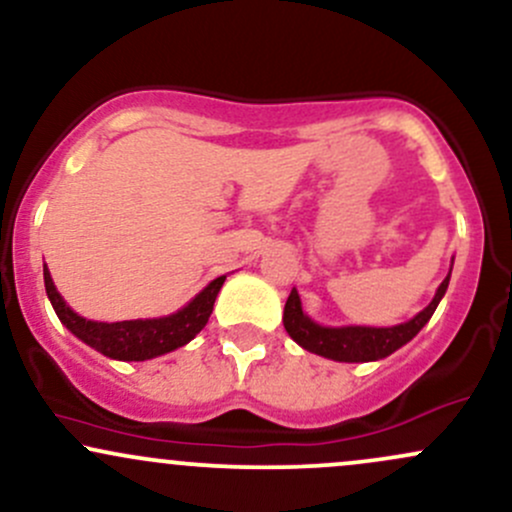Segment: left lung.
<instances>
[{"mask_svg": "<svg viewBox=\"0 0 512 512\" xmlns=\"http://www.w3.org/2000/svg\"><path fill=\"white\" fill-rule=\"evenodd\" d=\"M452 274V269H449ZM449 274L445 282L437 286V294L418 316L406 320L393 328H367V325H345V328H325L318 325L303 313L299 291L291 289L289 299L284 306V328L291 335V340L299 342L303 350L313 352V355L335 359V362H374V359H384L393 355L398 347L411 342L415 335L423 330L435 313L437 303L445 296L449 286Z\"/></svg>", "mask_w": 512, "mask_h": 512, "instance_id": "left-lung-1", "label": "left lung"}]
</instances>
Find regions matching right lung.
Masks as SVG:
<instances>
[{
	"label": "right lung",
	"instance_id": "1",
	"mask_svg": "<svg viewBox=\"0 0 512 512\" xmlns=\"http://www.w3.org/2000/svg\"><path fill=\"white\" fill-rule=\"evenodd\" d=\"M43 282H46V294L50 303H53L55 313H58L60 323H63L75 338L87 342L89 347H94L101 355L111 359H121V362H143V359L167 355V352L187 345L189 340H194L196 335L204 330V325L209 323V316L213 311V301H216L226 277L213 279V282L206 286L204 291H199L182 311L172 313V316L121 320V323H99V320H87L77 316V313L67 306L63 296L58 294L46 265H43Z\"/></svg>",
	"mask_w": 512,
	"mask_h": 512
}]
</instances>
